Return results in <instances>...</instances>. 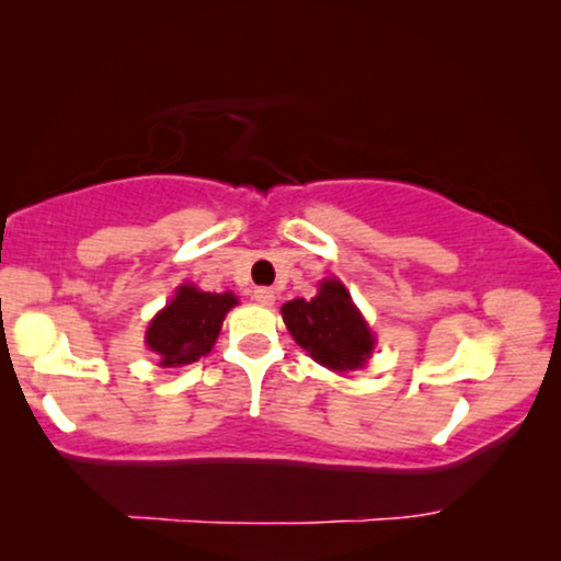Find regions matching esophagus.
<instances>
[{
    "mask_svg": "<svg viewBox=\"0 0 561 561\" xmlns=\"http://www.w3.org/2000/svg\"><path fill=\"white\" fill-rule=\"evenodd\" d=\"M252 298H255L257 304H263V306H273L275 304V294L271 288H255L252 290Z\"/></svg>",
    "mask_w": 561,
    "mask_h": 561,
    "instance_id": "obj_1",
    "label": "esophagus"
}]
</instances>
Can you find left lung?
Segmentation results:
<instances>
[{
	"label": "left lung",
	"instance_id": "1",
	"mask_svg": "<svg viewBox=\"0 0 561 561\" xmlns=\"http://www.w3.org/2000/svg\"><path fill=\"white\" fill-rule=\"evenodd\" d=\"M280 313L296 344L329 370H357L373 355L375 336L342 280H321L311 301L294 298Z\"/></svg>",
	"mask_w": 561,
	"mask_h": 561
}]
</instances>
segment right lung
Segmentation results:
<instances>
[{
    "mask_svg": "<svg viewBox=\"0 0 561 561\" xmlns=\"http://www.w3.org/2000/svg\"><path fill=\"white\" fill-rule=\"evenodd\" d=\"M237 306L234 294H209L196 286H181L163 311L150 321L145 344L156 352L163 367H183L209 355L221 321Z\"/></svg>",
    "mask_w": 561,
    "mask_h": 561,
    "instance_id": "1",
    "label": "right lung"
}]
</instances>
